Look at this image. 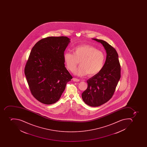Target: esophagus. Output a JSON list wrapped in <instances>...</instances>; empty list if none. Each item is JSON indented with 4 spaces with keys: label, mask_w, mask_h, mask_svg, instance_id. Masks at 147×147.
<instances>
[{
    "label": "esophagus",
    "mask_w": 147,
    "mask_h": 147,
    "mask_svg": "<svg viewBox=\"0 0 147 147\" xmlns=\"http://www.w3.org/2000/svg\"><path fill=\"white\" fill-rule=\"evenodd\" d=\"M73 80L75 81V82H79V81H80V80H79V79H77V78H74Z\"/></svg>",
    "instance_id": "34e87169"
}]
</instances>
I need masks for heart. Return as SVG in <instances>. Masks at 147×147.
Listing matches in <instances>:
<instances>
[{"mask_svg":"<svg viewBox=\"0 0 147 147\" xmlns=\"http://www.w3.org/2000/svg\"><path fill=\"white\" fill-rule=\"evenodd\" d=\"M63 59L68 70L73 72L80 61V66L75 70V74L80 76L87 74L88 76L92 77L103 68L105 55L104 52L92 45H83L74 48L73 54L65 52Z\"/></svg>","mask_w":147,"mask_h":147,"instance_id":"b5f03b06","label":"heart"}]
</instances>
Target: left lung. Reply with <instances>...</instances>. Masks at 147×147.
<instances>
[{"instance_id":"8db88e82","label":"left lung","mask_w":147,"mask_h":147,"mask_svg":"<svg viewBox=\"0 0 147 147\" xmlns=\"http://www.w3.org/2000/svg\"><path fill=\"white\" fill-rule=\"evenodd\" d=\"M92 39L104 46L106 60L102 70L87 80L88 87L82 93V98L87 105L98 107L112 97L121 77V67L118 53L113 46L102 40Z\"/></svg>"}]
</instances>
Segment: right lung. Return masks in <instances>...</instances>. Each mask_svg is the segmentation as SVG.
<instances>
[{"label":"right lung","instance_id":"obj_1","mask_svg":"<svg viewBox=\"0 0 147 147\" xmlns=\"http://www.w3.org/2000/svg\"><path fill=\"white\" fill-rule=\"evenodd\" d=\"M70 39L66 36L42 38L32 47L24 68L30 91L38 101L53 104L73 78L65 67L63 55Z\"/></svg>","mask_w":147,"mask_h":147}]
</instances>
